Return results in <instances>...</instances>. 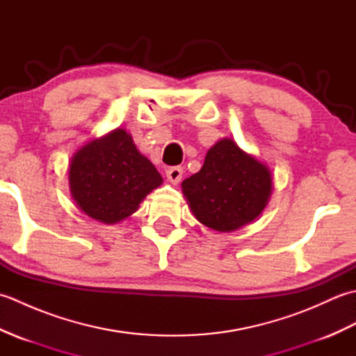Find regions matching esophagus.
<instances>
[{
    "mask_svg": "<svg viewBox=\"0 0 356 356\" xmlns=\"http://www.w3.org/2000/svg\"><path fill=\"white\" fill-rule=\"evenodd\" d=\"M182 176H184V170L180 168V166H172V168L166 170V177H168V180L172 185H177L180 180H182Z\"/></svg>",
    "mask_w": 356,
    "mask_h": 356,
    "instance_id": "esophagus-1",
    "label": "esophagus"
}]
</instances>
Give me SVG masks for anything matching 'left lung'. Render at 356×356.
I'll list each match as a JSON object with an SVG mask.
<instances>
[{"label": "left lung", "instance_id": "8db88e82", "mask_svg": "<svg viewBox=\"0 0 356 356\" xmlns=\"http://www.w3.org/2000/svg\"><path fill=\"white\" fill-rule=\"evenodd\" d=\"M182 193L200 223L218 232L237 231L268 207L272 172L236 140L223 138L208 149L200 171L184 180Z\"/></svg>", "mask_w": 356, "mask_h": 356}]
</instances>
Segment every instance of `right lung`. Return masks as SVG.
Segmentation results:
<instances>
[{
	"mask_svg": "<svg viewBox=\"0 0 356 356\" xmlns=\"http://www.w3.org/2000/svg\"><path fill=\"white\" fill-rule=\"evenodd\" d=\"M162 182L156 166L134 145L125 128L87 142L69 165L72 199L82 213L104 225L130 217Z\"/></svg>",
	"mask_w": 356,
	"mask_h": 356,
	"instance_id": "add662e5",
	"label": "right lung"
}]
</instances>
